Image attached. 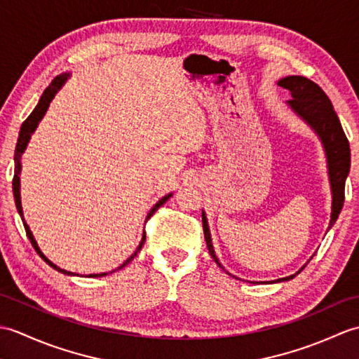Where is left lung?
Segmentation results:
<instances>
[{
  "label": "left lung",
  "mask_w": 359,
  "mask_h": 359,
  "mask_svg": "<svg viewBox=\"0 0 359 359\" xmlns=\"http://www.w3.org/2000/svg\"><path fill=\"white\" fill-rule=\"evenodd\" d=\"M278 85L290 90L292 100L287 102L288 106L304 121H306L311 129H313L323 142L325 157H327V168H329L330 188H332V215H330V224H329V230H330L333 224L337 222V219L342 210V205H344L346 179L350 171L348 140L344 134V129L341 126V121L337 116V112L333 109L330 98L325 95L324 90L319 88L315 81H311L306 77H301V75H290V77L279 80ZM202 225H203L205 242H207L210 255L212 259H215V262L220 266V269H224L215 253V248H212L208 220L203 211H202ZM302 269L299 271H296L294 274H292V276L278 279L276 282L293 279L296 274H299L302 271Z\"/></svg>",
  "instance_id": "left-lung-1"
}]
</instances>
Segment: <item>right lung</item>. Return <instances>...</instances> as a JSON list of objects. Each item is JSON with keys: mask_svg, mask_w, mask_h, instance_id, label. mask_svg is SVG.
Here are the masks:
<instances>
[{"mask_svg": "<svg viewBox=\"0 0 359 359\" xmlns=\"http://www.w3.org/2000/svg\"><path fill=\"white\" fill-rule=\"evenodd\" d=\"M71 74H62V75H57L55 79L52 80V83L50 85L44 89V93H43V95H41V98H40V102H38V104L35 106V109L32 111V114H30V116L25 120V123L21 125V129H20V135H18V142H17V148H15V157H13V160H15V174H13V180H12V189H13V197H15V205H17V210H18V212H20V216H21V220H22V225H25V230H26V234H27V238H29V241H30V243H32V247L35 248V251L38 255H40V257L43 259V261L48 264V265H50L53 270H57V271H60V273H63V274H69V276H74V273H71V271H66V270H63V269H60V266H57L53 262H50L48 257H46L44 255H43V251L40 250V247H38V243H36V241H35V238H34V234H32V231H30V228H29V225L26 224V220H25V216H22V207H21V196H20V171H21V154L22 152H25V149H26V147H27V143H29V140H30V135L34 134V131L36 129V126H38V123H40V120L44 117V114H46V111H48V108H49V103L52 102V98L55 97V94L58 93V89L62 88L63 85H65V81L67 80V77H69ZM172 194H168V196H165V197H162V199H160L154 207L151 208V211L148 212V216H147V220H144V222H148V219L154 215V212L162 207V205L170 199ZM144 239H147V233L143 231V236H142V241H140V243H139V247H137V250L134 251V255H131V257H128L126 261L121 264L117 270H120V269H123V266H126L129 262L133 261V259L137 256V253H139V251L142 250V247H143V243H144ZM116 271V270H114ZM104 274H108V273H102V274H89L90 278H95V276H104ZM79 276V274H77Z\"/></svg>", "mask_w": 359, "mask_h": 359, "instance_id": "1", "label": "right lung"}]
</instances>
